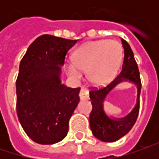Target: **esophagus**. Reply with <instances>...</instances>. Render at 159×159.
Instances as JSON below:
<instances>
[{
    "label": "esophagus",
    "instance_id": "1",
    "mask_svg": "<svg viewBox=\"0 0 159 159\" xmlns=\"http://www.w3.org/2000/svg\"><path fill=\"white\" fill-rule=\"evenodd\" d=\"M80 98L81 100H88L89 98V90L87 88H81L80 92Z\"/></svg>",
    "mask_w": 159,
    "mask_h": 159
}]
</instances>
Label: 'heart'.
<instances>
[{
    "label": "heart",
    "mask_w": 159,
    "mask_h": 159,
    "mask_svg": "<svg viewBox=\"0 0 159 159\" xmlns=\"http://www.w3.org/2000/svg\"><path fill=\"white\" fill-rule=\"evenodd\" d=\"M123 58V48L116 40H99L78 48L72 60L65 62L69 75L79 79L81 70H87L89 80L94 84L109 82L119 70Z\"/></svg>",
    "instance_id": "heart-1"
}]
</instances>
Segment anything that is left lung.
<instances>
[{
	"instance_id": "left-lung-1",
	"label": "left lung",
	"mask_w": 159,
	"mask_h": 159,
	"mask_svg": "<svg viewBox=\"0 0 159 159\" xmlns=\"http://www.w3.org/2000/svg\"><path fill=\"white\" fill-rule=\"evenodd\" d=\"M124 48V62L122 70L112 81L105 87L94 89L89 92V97L92 103V111L89 116L90 128L94 136L100 141L112 143L123 137L131 130L134 125L140 109V94L142 83L138 65L134 57L129 44L124 39H121ZM128 80L138 87V102L131 113L121 119L110 118L103 110V102L107 95L118 84Z\"/></svg>"
}]
</instances>
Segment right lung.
Instances as JSON below:
<instances>
[{
    "label": "right lung",
    "instance_id": "1",
    "mask_svg": "<svg viewBox=\"0 0 159 159\" xmlns=\"http://www.w3.org/2000/svg\"><path fill=\"white\" fill-rule=\"evenodd\" d=\"M76 43L77 40L43 34L29 46L20 62L16 113L25 134L37 143H57L68 133L80 88L61 83L60 66Z\"/></svg>",
    "mask_w": 159,
    "mask_h": 159
}]
</instances>
